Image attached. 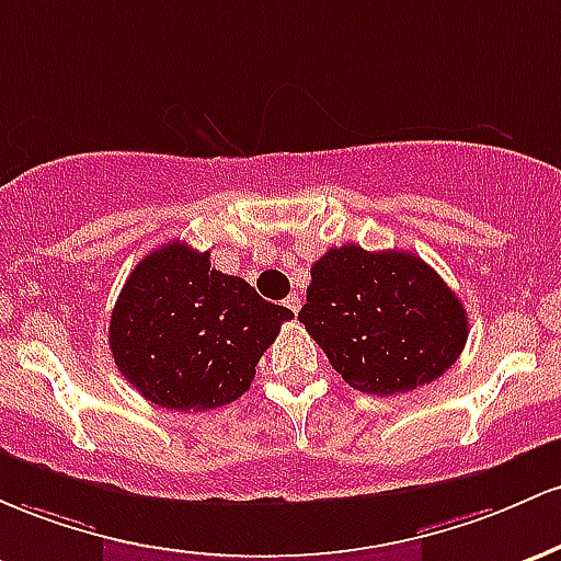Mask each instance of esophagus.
Listing matches in <instances>:
<instances>
[{
    "label": "esophagus",
    "instance_id": "1",
    "mask_svg": "<svg viewBox=\"0 0 561 561\" xmlns=\"http://www.w3.org/2000/svg\"><path fill=\"white\" fill-rule=\"evenodd\" d=\"M283 305H286L288 310H291L294 314H297V312H299V307H301V297H299V294H288V297H286V301H283Z\"/></svg>",
    "mask_w": 561,
    "mask_h": 561
}]
</instances>
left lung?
Instances as JSON below:
<instances>
[{"label":"left lung","mask_w":561,"mask_h":561,"mask_svg":"<svg viewBox=\"0 0 561 561\" xmlns=\"http://www.w3.org/2000/svg\"><path fill=\"white\" fill-rule=\"evenodd\" d=\"M299 320L336 374L365 394L413 392L463 352L461 299L411 251L329 249L310 270Z\"/></svg>","instance_id":"8db88e82"}]
</instances>
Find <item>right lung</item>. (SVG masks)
<instances>
[{
    "label": "right lung",
    "instance_id": "add662e5",
    "mask_svg": "<svg viewBox=\"0 0 561 561\" xmlns=\"http://www.w3.org/2000/svg\"><path fill=\"white\" fill-rule=\"evenodd\" d=\"M247 280L211 267L209 251L172 241L137 264L111 312L118 374L172 411H211L251 387L262 352L291 320Z\"/></svg>",
    "mask_w": 561,
    "mask_h": 561
}]
</instances>
